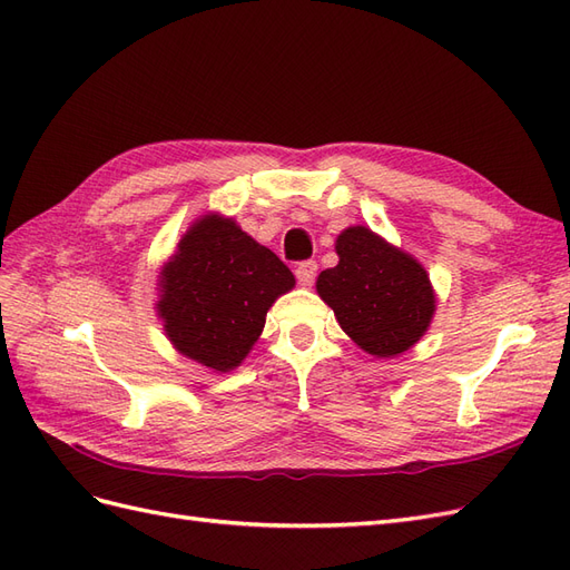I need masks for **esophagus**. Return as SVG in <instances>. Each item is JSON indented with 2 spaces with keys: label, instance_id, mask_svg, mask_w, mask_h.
Here are the masks:
<instances>
[{
  "label": "esophagus",
  "instance_id": "34e87169",
  "mask_svg": "<svg viewBox=\"0 0 570 570\" xmlns=\"http://www.w3.org/2000/svg\"><path fill=\"white\" fill-rule=\"evenodd\" d=\"M316 273H318V264L314 262V258H306V262H302L295 268V275H297L299 285H312L316 281Z\"/></svg>",
  "mask_w": 570,
  "mask_h": 570
}]
</instances>
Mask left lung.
Listing matches in <instances>:
<instances>
[{"label": "left lung", "mask_w": 570, "mask_h": 570, "mask_svg": "<svg viewBox=\"0 0 570 570\" xmlns=\"http://www.w3.org/2000/svg\"><path fill=\"white\" fill-rule=\"evenodd\" d=\"M335 249L340 264L318 275L316 289L342 331L373 356L406 352L435 312L423 266L364 226L344 230Z\"/></svg>", "instance_id": "left-lung-1"}]
</instances>
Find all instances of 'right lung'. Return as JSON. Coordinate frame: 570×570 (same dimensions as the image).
<instances>
[{"instance_id": "1", "label": "right lung", "mask_w": 570, "mask_h": 570, "mask_svg": "<svg viewBox=\"0 0 570 570\" xmlns=\"http://www.w3.org/2000/svg\"><path fill=\"white\" fill-rule=\"evenodd\" d=\"M161 287L159 314L176 350L226 373L243 364L295 275L235 220L206 216L180 239Z\"/></svg>"}]
</instances>
